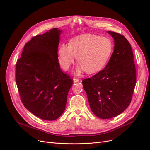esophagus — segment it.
<instances>
[{"instance_id":"34e87169","label":"esophagus","mask_w":150,"mask_h":150,"mask_svg":"<svg viewBox=\"0 0 150 150\" xmlns=\"http://www.w3.org/2000/svg\"><path fill=\"white\" fill-rule=\"evenodd\" d=\"M73 80H74V82L76 83V82H78V81H80V79H79V78H78L74 77V78H73Z\"/></svg>"}]
</instances>
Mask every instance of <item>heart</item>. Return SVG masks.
Returning <instances> with one entry per match:
<instances>
[{"instance_id":"obj_1","label":"heart","mask_w":150,"mask_h":150,"mask_svg":"<svg viewBox=\"0 0 150 150\" xmlns=\"http://www.w3.org/2000/svg\"><path fill=\"white\" fill-rule=\"evenodd\" d=\"M112 49V42L109 38L83 34L70 39L69 45L62 44L59 46L58 62L63 70H68L76 57L79 64L78 74L84 70L88 74L96 73L107 64Z\"/></svg>"}]
</instances>
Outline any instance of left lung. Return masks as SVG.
<instances>
[{"instance_id": "left-lung-1", "label": "left lung", "mask_w": 150, "mask_h": 150, "mask_svg": "<svg viewBox=\"0 0 150 150\" xmlns=\"http://www.w3.org/2000/svg\"><path fill=\"white\" fill-rule=\"evenodd\" d=\"M114 39V50L105 68L82 81L91 111L103 119L120 114L129 105L136 82L131 46L125 37L108 31Z\"/></svg>"}]
</instances>
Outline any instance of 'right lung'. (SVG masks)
Returning <instances> with one entry per match:
<instances>
[{"mask_svg":"<svg viewBox=\"0 0 150 150\" xmlns=\"http://www.w3.org/2000/svg\"><path fill=\"white\" fill-rule=\"evenodd\" d=\"M60 30L54 28L31 38L16 68L21 100L28 111L45 120L64 112L73 79L62 72L58 59Z\"/></svg>","mask_w":150,"mask_h":150,"instance_id":"right-lung-1","label":"right lung"}]
</instances>
